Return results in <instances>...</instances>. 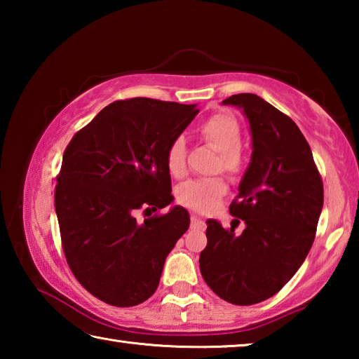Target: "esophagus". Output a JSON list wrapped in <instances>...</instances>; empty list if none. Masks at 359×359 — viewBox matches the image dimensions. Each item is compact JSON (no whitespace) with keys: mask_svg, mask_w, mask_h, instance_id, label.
Returning <instances> with one entry per match:
<instances>
[{"mask_svg":"<svg viewBox=\"0 0 359 359\" xmlns=\"http://www.w3.org/2000/svg\"><path fill=\"white\" fill-rule=\"evenodd\" d=\"M191 228H194V229H204L205 228V223L198 215H191Z\"/></svg>","mask_w":359,"mask_h":359,"instance_id":"34e87169","label":"esophagus"}]
</instances>
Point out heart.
Returning a JSON list of instances; mask_svg holds the SVG:
<instances>
[{
  "label": "heart",
  "mask_w": 359,
  "mask_h": 359,
  "mask_svg": "<svg viewBox=\"0 0 359 359\" xmlns=\"http://www.w3.org/2000/svg\"><path fill=\"white\" fill-rule=\"evenodd\" d=\"M201 136L205 142L220 151L217 168L229 174H238L242 169L241 126L231 115L217 114L205 120L201 126ZM166 168L174 177L185 172V142L175 137L166 150ZM228 184L220 175L205 179H188L177 187L175 198L185 208L196 212H209L226 194Z\"/></svg>",
  "instance_id": "1"
}]
</instances>
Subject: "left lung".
Returning a JSON list of instances; mask_svg holds the SVG:
<instances>
[{"label": "left lung", "instance_id": "8db88e82", "mask_svg": "<svg viewBox=\"0 0 359 359\" xmlns=\"http://www.w3.org/2000/svg\"><path fill=\"white\" fill-rule=\"evenodd\" d=\"M223 104L242 109L252 133L250 165L229 205L245 229L236 236L234 226L205 222L199 269L222 299L252 306L278 293L306 259L323 209V182L288 115L253 93L233 95Z\"/></svg>", "mask_w": 359, "mask_h": 359}]
</instances>
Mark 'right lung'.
Masks as SVG:
<instances>
[{
  "instance_id": "1",
  "label": "right lung",
  "mask_w": 359,
  "mask_h": 359,
  "mask_svg": "<svg viewBox=\"0 0 359 359\" xmlns=\"http://www.w3.org/2000/svg\"><path fill=\"white\" fill-rule=\"evenodd\" d=\"M198 112L196 104L171 101H115L65 150L55 187L63 252L79 283L106 304L147 301L169 252L190 226L180 205L144 222L135 214L174 201L166 150Z\"/></svg>"
}]
</instances>
